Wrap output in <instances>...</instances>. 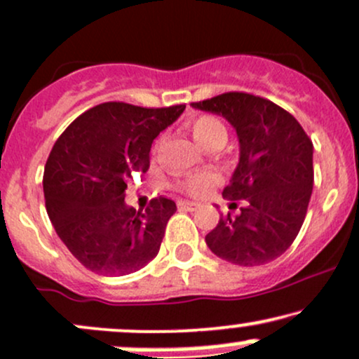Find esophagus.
Instances as JSON below:
<instances>
[{
    "label": "esophagus",
    "mask_w": 359,
    "mask_h": 359,
    "mask_svg": "<svg viewBox=\"0 0 359 359\" xmlns=\"http://www.w3.org/2000/svg\"><path fill=\"white\" fill-rule=\"evenodd\" d=\"M177 207H179L180 210H189V212H194V210H197L201 204H197V202H187V201H179L177 202Z\"/></svg>",
    "instance_id": "obj_1"
}]
</instances>
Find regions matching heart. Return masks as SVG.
<instances>
[{"instance_id": "heart-1", "label": "heart", "mask_w": 359, "mask_h": 359, "mask_svg": "<svg viewBox=\"0 0 359 359\" xmlns=\"http://www.w3.org/2000/svg\"><path fill=\"white\" fill-rule=\"evenodd\" d=\"M191 132L196 140L207 149H219L227 140V128L221 120L210 115L197 116L191 123ZM163 144V135L158 137L154 144V154L161 150ZM221 175L215 170H201L177 177L174 180V189L177 192L189 197H205L221 184Z\"/></svg>"}]
</instances>
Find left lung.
I'll list each match as a JSON object with an SVG mask.
<instances>
[{"label": "left lung", "mask_w": 359, "mask_h": 359, "mask_svg": "<svg viewBox=\"0 0 359 359\" xmlns=\"http://www.w3.org/2000/svg\"><path fill=\"white\" fill-rule=\"evenodd\" d=\"M234 125L241 158L222 196L239 214H221L205 236L215 256L237 266L274 261L294 243L313 192V142L283 107L245 92L194 102Z\"/></svg>", "instance_id": "8db88e82"}]
</instances>
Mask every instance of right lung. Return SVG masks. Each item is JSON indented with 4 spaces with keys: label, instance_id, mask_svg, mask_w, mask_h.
Masks as SVG:
<instances>
[{
    "label": "right lung",
    "instance_id": "add662e5",
    "mask_svg": "<svg viewBox=\"0 0 359 359\" xmlns=\"http://www.w3.org/2000/svg\"><path fill=\"white\" fill-rule=\"evenodd\" d=\"M184 110L105 102L76 116L55 142L43 174L46 212L86 269L132 274L158 254L175 202L158 197L137 210L125 204V191L149 170L154 138Z\"/></svg>",
    "mask_w": 359,
    "mask_h": 359
}]
</instances>
